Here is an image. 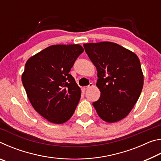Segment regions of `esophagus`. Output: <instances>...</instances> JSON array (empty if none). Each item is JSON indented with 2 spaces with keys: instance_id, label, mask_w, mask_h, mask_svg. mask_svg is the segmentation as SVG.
<instances>
[{
  "instance_id": "1",
  "label": "esophagus",
  "mask_w": 161,
  "mask_h": 161,
  "mask_svg": "<svg viewBox=\"0 0 161 161\" xmlns=\"http://www.w3.org/2000/svg\"><path fill=\"white\" fill-rule=\"evenodd\" d=\"M93 86V83H89V84L88 86H84V89H89V88H91V87H92Z\"/></svg>"
}]
</instances>
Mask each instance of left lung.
<instances>
[{"label":"left lung","instance_id":"left-lung-1","mask_svg":"<svg viewBox=\"0 0 161 161\" xmlns=\"http://www.w3.org/2000/svg\"><path fill=\"white\" fill-rule=\"evenodd\" d=\"M97 67V86L101 96L93 106L108 123L126 117L137 102L143 86L140 60L136 54L116 43L101 42L84 45Z\"/></svg>","mask_w":161,"mask_h":161}]
</instances>
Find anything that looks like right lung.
Returning <instances> with one entry per match:
<instances>
[{
    "mask_svg": "<svg viewBox=\"0 0 161 161\" xmlns=\"http://www.w3.org/2000/svg\"><path fill=\"white\" fill-rule=\"evenodd\" d=\"M84 52L80 45H52L27 61L22 82L37 112L54 124H63L74 114L80 88L69 74Z\"/></svg>",
    "mask_w": 161,
    "mask_h": 161,
    "instance_id": "right-lung-1",
    "label": "right lung"
}]
</instances>
